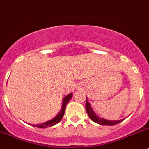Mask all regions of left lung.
I'll list each match as a JSON object with an SVG mask.
<instances>
[{
    "mask_svg": "<svg viewBox=\"0 0 149 149\" xmlns=\"http://www.w3.org/2000/svg\"><path fill=\"white\" fill-rule=\"evenodd\" d=\"M86 111L92 121L98 123V124L103 125V126H104V125H107V126H113V125L117 124V123H120L121 121L123 120V119L120 120H105V119H104V118H101L100 117H98V115L95 114V112L93 111V110L92 109V107H91V105H90L89 102H88L87 98H86Z\"/></svg>",
    "mask_w": 149,
    "mask_h": 149,
    "instance_id": "8db88e82",
    "label": "left lung"
}]
</instances>
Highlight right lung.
<instances>
[{
    "label": "right lung",
    "mask_w": 149,
    "mask_h": 149,
    "mask_svg": "<svg viewBox=\"0 0 149 149\" xmlns=\"http://www.w3.org/2000/svg\"><path fill=\"white\" fill-rule=\"evenodd\" d=\"M72 96V93L69 94L68 95H67L66 97H64V98L63 99V104H62V108H61V111L59 112V113L55 117H54L53 119L47 121V122H45V123H42L41 124H36V125H32L36 127H38V128H47V127H51L54 126L55 124L58 123L60 121L62 120L63 117V114L65 113V109H66V106H67V104L68 103L69 101L71 99Z\"/></svg>",
    "instance_id": "add662e5"
}]
</instances>
